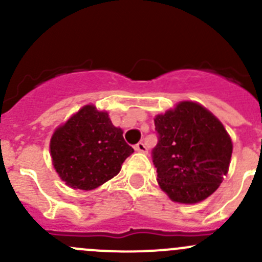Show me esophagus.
Returning a JSON list of instances; mask_svg holds the SVG:
<instances>
[{
    "label": "esophagus",
    "mask_w": 262,
    "mask_h": 262,
    "mask_svg": "<svg viewBox=\"0 0 262 262\" xmlns=\"http://www.w3.org/2000/svg\"><path fill=\"white\" fill-rule=\"evenodd\" d=\"M136 150L137 152H141V153H147L148 152V148L146 147V144L143 142H139L138 144H136Z\"/></svg>",
    "instance_id": "obj_1"
}]
</instances>
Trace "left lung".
I'll return each instance as SVG.
<instances>
[{
	"instance_id": "obj_1",
	"label": "left lung",
	"mask_w": 262,
	"mask_h": 262,
	"mask_svg": "<svg viewBox=\"0 0 262 262\" xmlns=\"http://www.w3.org/2000/svg\"><path fill=\"white\" fill-rule=\"evenodd\" d=\"M155 126L152 160L161 189L182 204L210 196L228 172L233 149L223 124L202 105L181 101L156 116Z\"/></svg>"
}]
</instances>
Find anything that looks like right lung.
I'll list each match as a JSON object with an SVG mask.
<instances>
[{
	"label": "right lung",
	"instance_id": "obj_1",
	"mask_svg": "<svg viewBox=\"0 0 262 262\" xmlns=\"http://www.w3.org/2000/svg\"><path fill=\"white\" fill-rule=\"evenodd\" d=\"M134 149L106 112L86 105L57 129L50 139L53 166L66 185L92 190L109 181Z\"/></svg>",
	"mask_w": 262,
	"mask_h": 262
}]
</instances>
